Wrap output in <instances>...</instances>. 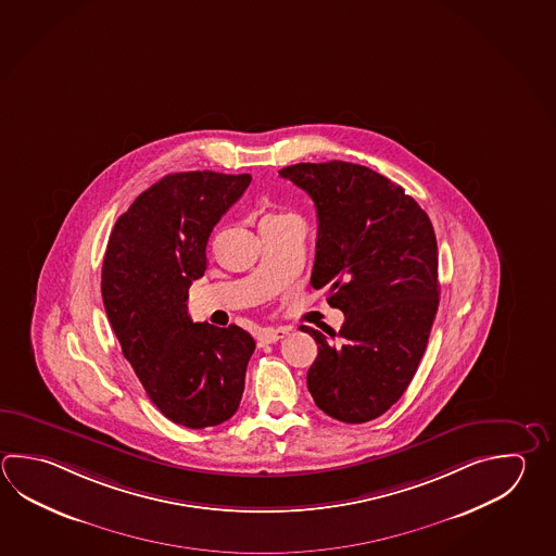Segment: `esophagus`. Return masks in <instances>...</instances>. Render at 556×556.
Wrapping results in <instances>:
<instances>
[{
    "mask_svg": "<svg viewBox=\"0 0 556 556\" xmlns=\"http://www.w3.org/2000/svg\"><path fill=\"white\" fill-rule=\"evenodd\" d=\"M291 332V328H263L260 332V344H275L279 340H283L285 336Z\"/></svg>",
    "mask_w": 556,
    "mask_h": 556,
    "instance_id": "esophagus-1",
    "label": "esophagus"
}]
</instances>
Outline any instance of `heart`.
I'll list each match as a JSON object with an SVG mask.
<instances>
[{"label": "heart", "mask_w": 556, "mask_h": 556, "mask_svg": "<svg viewBox=\"0 0 556 556\" xmlns=\"http://www.w3.org/2000/svg\"><path fill=\"white\" fill-rule=\"evenodd\" d=\"M291 218H296V216L289 214V212H267L262 218V228L263 226L279 224V222L291 220Z\"/></svg>", "instance_id": "obj_1"}]
</instances>
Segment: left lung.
<instances>
[{"mask_svg": "<svg viewBox=\"0 0 556 556\" xmlns=\"http://www.w3.org/2000/svg\"><path fill=\"white\" fill-rule=\"evenodd\" d=\"M279 175L315 202L311 285L344 313L340 332L301 326L318 344L308 391L332 419H378L409 388L439 311L432 224L399 185L362 165L299 163Z\"/></svg>", "mask_w": 556, "mask_h": 556, "instance_id": "left-lung-1", "label": "left lung"}]
</instances>
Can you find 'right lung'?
<instances>
[{
	"mask_svg": "<svg viewBox=\"0 0 556 556\" xmlns=\"http://www.w3.org/2000/svg\"><path fill=\"white\" fill-rule=\"evenodd\" d=\"M250 175H167L117 218L102 265V299L147 395L187 429L216 427L240 407L255 340L240 326L192 323L189 287L206 271L214 226Z\"/></svg>",
	"mask_w": 556,
	"mask_h": 556,
	"instance_id": "1",
	"label": "right lung"
}]
</instances>
